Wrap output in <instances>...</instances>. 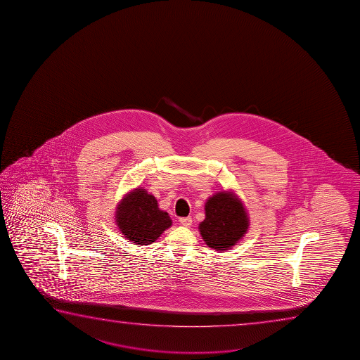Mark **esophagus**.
<instances>
[{
  "label": "esophagus",
  "mask_w": 360,
  "mask_h": 360,
  "mask_svg": "<svg viewBox=\"0 0 360 360\" xmlns=\"http://www.w3.org/2000/svg\"><path fill=\"white\" fill-rule=\"evenodd\" d=\"M179 222H181V225H183V226L189 227L192 225V217H181V219H179Z\"/></svg>",
  "instance_id": "obj_1"
}]
</instances>
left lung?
I'll list each match as a JSON object with an SVG mask.
<instances>
[{"label": "left lung", "mask_w": 360, "mask_h": 360, "mask_svg": "<svg viewBox=\"0 0 360 360\" xmlns=\"http://www.w3.org/2000/svg\"><path fill=\"white\" fill-rule=\"evenodd\" d=\"M248 217L241 200L226 192L209 198L205 202V220L200 222L199 231L207 246L225 251L235 246L245 236Z\"/></svg>", "instance_id": "left-lung-1"}]
</instances>
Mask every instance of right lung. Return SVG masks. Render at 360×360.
<instances>
[{
	"label": "right lung",
	"mask_w": 360,
	"mask_h": 360,
	"mask_svg": "<svg viewBox=\"0 0 360 360\" xmlns=\"http://www.w3.org/2000/svg\"><path fill=\"white\" fill-rule=\"evenodd\" d=\"M115 219L124 236L139 246L156 241L172 225L167 212L158 209L155 197L140 188L120 202Z\"/></svg>",
	"instance_id": "1"
}]
</instances>
